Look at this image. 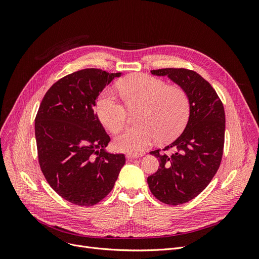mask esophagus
I'll use <instances>...</instances> for the list:
<instances>
[{"label":"esophagus","instance_id":"34e87169","mask_svg":"<svg viewBox=\"0 0 259 259\" xmlns=\"http://www.w3.org/2000/svg\"><path fill=\"white\" fill-rule=\"evenodd\" d=\"M144 154H132V153H129V154H127L126 155V157L128 158V159H134V158H139V157H142Z\"/></svg>","mask_w":259,"mask_h":259}]
</instances>
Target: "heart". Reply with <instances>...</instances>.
I'll return each instance as SVG.
<instances>
[{"label": "heart", "mask_w": 259, "mask_h": 259, "mask_svg": "<svg viewBox=\"0 0 259 259\" xmlns=\"http://www.w3.org/2000/svg\"><path fill=\"white\" fill-rule=\"evenodd\" d=\"M127 105H142L141 124L126 127L114 138V148L121 152L139 154L159 138L169 141L186 127L190 116L187 92L178 86L148 74H135L118 84ZM95 112L108 130L115 131L126 120L127 112L113 87L104 89L95 101Z\"/></svg>", "instance_id": "obj_1"}]
</instances>
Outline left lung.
<instances>
[{"label":"left lung","instance_id":"left-lung-1","mask_svg":"<svg viewBox=\"0 0 259 259\" xmlns=\"http://www.w3.org/2000/svg\"><path fill=\"white\" fill-rule=\"evenodd\" d=\"M168 76L183 88L190 100V116L184 132L162 150L151 151L158 170L147 179L151 193L161 202L178 206L206 189L221 165L226 116L216 91L198 73L184 68L151 70ZM174 148L170 156L165 151Z\"/></svg>","mask_w":259,"mask_h":259}]
</instances>
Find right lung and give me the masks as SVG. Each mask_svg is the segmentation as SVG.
Here are the masks:
<instances>
[{"instance_id":"obj_1","label":"right lung","mask_w":259,"mask_h":259,"mask_svg":"<svg viewBox=\"0 0 259 259\" xmlns=\"http://www.w3.org/2000/svg\"><path fill=\"white\" fill-rule=\"evenodd\" d=\"M120 72L78 70L54 83L35 116L38 164L60 196L77 206H93L112 190L124 154L106 151L110 138L94 113L103 89Z\"/></svg>"}]
</instances>
